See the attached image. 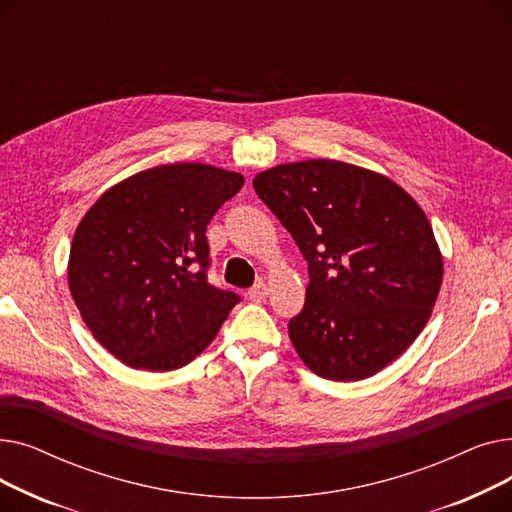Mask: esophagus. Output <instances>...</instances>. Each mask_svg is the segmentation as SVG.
<instances>
[{"label":"esophagus","instance_id":"1","mask_svg":"<svg viewBox=\"0 0 512 512\" xmlns=\"http://www.w3.org/2000/svg\"><path fill=\"white\" fill-rule=\"evenodd\" d=\"M267 294H270V288H267V284H263V282H259V284H255L251 290H249V299L251 301H263Z\"/></svg>","mask_w":512,"mask_h":512}]
</instances>
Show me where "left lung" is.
Returning a JSON list of instances; mask_svg holds the SVG:
<instances>
[{"mask_svg": "<svg viewBox=\"0 0 512 512\" xmlns=\"http://www.w3.org/2000/svg\"><path fill=\"white\" fill-rule=\"evenodd\" d=\"M259 199L309 263L288 336L319 378L357 382L396 361L425 328L444 259L421 205L392 178L338 159L280 164Z\"/></svg>", "mask_w": 512, "mask_h": 512, "instance_id": "left-lung-1", "label": "left lung"}]
</instances>
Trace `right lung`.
Returning a JSON list of instances; mask_svg holds the SVG:
<instances>
[{
    "instance_id": "1",
    "label": "right lung",
    "mask_w": 512,
    "mask_h": 512,
    "mask_svg": "<svg viewBox=\"0 0 512 512\" xmlns=\"http://www.w3.org/2000/svg\"><path fill=\"white\" fill-rule=\"evenodd\" d=\"M245 176L197 161L132 174L91 205L68 257V286L95 340L124 365L170 371L213 342L234 292L207 282L209 220Z\"/></svg>"
}]
</instances>
